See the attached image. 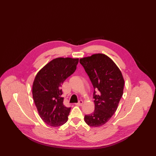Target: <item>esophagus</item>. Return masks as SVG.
<instances>
[{
    "label": "esophagus",
    "instance_id": "obj_1",
    "mask_svg": "<svg viewBox=\"0 0 156 156\" xmlns=\"http://www.w3.org/2000/svg\"><path fill=\"white\" fill-rule=\"evenodd\" d=\"M83 101L82 100H80L79 102L76 104V105H79V106H81V105H83Z\"/></svg>",
    "mask_w": 156,
    "mask_h": 156
}]
</instances>
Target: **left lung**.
I'll use <instances>...</instances> for the list:
<instances>
[{
    "label": "left lung",
    "mask_w": 156,
    "mask_h": 156,
    "mask_svg": "<svg viewBox=\"0 0 156 156\" xmlns=\"http://www.w3.org/2000/svg\"><path fill=\"white\" fill-rule=\"evenodd\" d=\"M80 63L94 89V110L84 116V121L90 126H102L114 114L122 97L125 82L122 72L112 59L102 54L81 58Z\"/></svg>",
    "instance_id": "1"
}]
</instances>
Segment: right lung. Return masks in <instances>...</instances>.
I'll use <instances>...</instances> for the list:
<instances>
[{
  "mask_svg": "<svg viewBox=\"0 0 156 156\" xmlns=\"http://www.w3.org/2000/svg\"><path fill=\"white\" fill-rule=\"evenodd\" d=\"M78 58H57L37 73L33 82V97L42 120L57 127L68 119L71 107L63 104L61 89L64 81L76 69Z\"/></svg>",
  "mask_w": 156,
  "mask_h": 156,
  "instance_id": "obj_1",
  "label": "right lung"
}]
</instances>
